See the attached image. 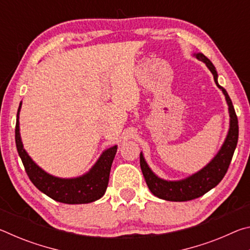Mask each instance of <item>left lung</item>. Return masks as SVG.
I'll return each instance as SVG.
<instances>
[{
    "label": "left lung",
    "mask_w": 250,
    "mask_h": 250,
    "mask_svg": "<svg viewBox=\"0 0 250 250\" xmlns=\"http://www.w3.org/2000/svg\"><path fill=\"white\" fill-rule=\"evenodd\" d=\"M195 56L197 59L204 62L206 66L208 67V69L214 76L215 83L217 84V87L219 89H222L224 95H225L230 116V128L229 131H228L226 140L224 142L222 149L219 150L217 155L203 170L185 180L177 182H167L159 179L150 170V167H147L142 153L140 154V167L143 176H145L147 184V188H149L153 195L166 201H191L194 200V198L204 195L205 193L215 188L223 180V177L225 176L228 167H229L232 155H234L237 141H238V119H237L234 105H232V103L229 96L227 94V91L222 86H219L217 83L216 69H215L214 65L211 64V62L205 55L196 54Z\"/></svg>",
    "instance_id": "8db88e82"
}]
</instances>
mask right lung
Wrapping results in <instances>:
<instances>
[{
	"label": "right lung",
	"instance_id": "add662e5",
	"mask_svg": "<svg viewBox=\"0 0 250 250\" xmlns=\"http://www.w3.org/2000/svg\"><path fill=\"white\" fill-rule=\"evenodd\" d=\"M18 110V119L15 125V143L19 155L22 160L25 171H26L32 183L53 200L65 203V204H86L91 203L100 197L107 189L110 170H111L112 161L115 159L118 146H115L105 150L100 159L97 161L94 167L80 177L76 179H58L47 174L41 167L33 162L28 154L23 149L22 141L20 137V124Z\"/></svg>",
	"mask_w": 250,
	"mask_h": 250
}]
</instances>
